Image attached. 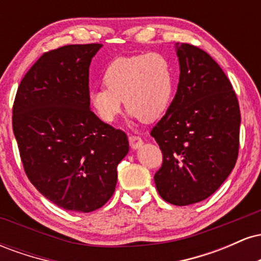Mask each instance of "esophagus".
I'll use <instances>...</instances> for the list:
<instances>
[{"label":"esophagus","instance_id":"1","mask_svg":"<svg viewBox=\"0 0 261 261\" xmlns=\"http://www.w3.org/2000/svg\"><path fill=\"white\" fill-rule=\"evenodd\" d=\"M128 142H130V146L131 148L136 149L141 147V145H142V139H141L140 136H136V135H130L128 136Z\"/></svg>","mask_w":261,"mask_h":261}]
</instances>
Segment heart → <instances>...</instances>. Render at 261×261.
I'll return each instance as SVG.
<instances>
[{
  "mask_svg": "<svg viewBox=\"0 0 261 261\" xmlns=\"http://www.w3.org/2000/svg\"><path fill=\"white\" fill-rule=\"evenodd\" d=\"M106 87L89 92V104L104 122L126 110L143 122L158 120L172 101L174 70L164 54L152 51L113 60L103 74Z\"/></svg>",
  "mask_w": 261,
  "mask_h": 261,
  "instance_id": "heart-1",
  "label": "heart"
}]
</instances>
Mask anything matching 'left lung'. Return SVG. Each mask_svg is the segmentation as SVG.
<instances>
[{
  "label": "left lung",
  "instance_id": "1",
  "mask_svg": "<svg viewBox=\"0 0 261 261\" xmlns=\"http://www.w3.org/2000/svg\"><path fill=\"white\" fill-rule=\"evenodd\" d=\"M176 55L178 89L151 136L163 154L154 174L158 194L185 206L211 196L234 168L241 110L229 80L207 53L182 44Z\"/></svg>",
  "mask_w": 261,
  "mask_h": 261
}]
</instances>
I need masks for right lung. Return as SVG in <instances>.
<instances>
[{
    "instance_id": "1",
    "label": "right lung",
    "mask_w": 261,
    "mask_h": 261,
    "mask_svg": "<svg viewBox=\"0 0 261 261\" xmlns=\"http://www.w3.org/2000/svg\"><path fill=\"white\" fill-rule=\"evenodd\" d=\"M101 44L44 53L17 89L12 126L28 179L59 207L91 212L115 191L127 136L89 109V65Z\"/></svg>"
}]
</instances>
